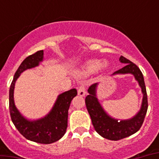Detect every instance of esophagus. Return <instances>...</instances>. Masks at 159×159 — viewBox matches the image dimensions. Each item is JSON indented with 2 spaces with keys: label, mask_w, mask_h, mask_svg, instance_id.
<instances>
[{
  "label": "esophagus",
  "mask_w": 159,
  "mask_h": 159,
  "mask_svg": "<svg viewBox=\"0 0 159 159\" xmlns=\"http://www.w3.org/2000/svg\"><path fill=\"white\" fill-rule=\"evenodd\" d=\"M86 93H87V91H86L85 86L83 84H80L77 87V94L79 95L80 97H84Z\"/></svg>",
  "instance_id": "1"
}]
</instances>
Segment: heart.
Listing matches in <instances>:
<instances>
[{"instance_id":"1","label":"heart","mask_w":159,"mask_h":159,"mask_svg":"<svg viewBox=\"0 0 159 159\" xmlns=\"http://www.w3.org/2000/svg\"><path fill=\"white\" fill-rule=\"evenodd\" d=\"M100 62L97 60H89L85 64V73H91L95 72L99 67Z\"/></svg>"}]
</instances>
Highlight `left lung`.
Masks as SVG:
<instances>
[{"mask_svg": "<svg viewBox=\"0 0 159 159\" xmlns=\"http://www.w3.org/2000/svg\"><path fill=\"white\" fill-rule=\"evenodd\" d=\"M120 61L125 65L124 67L114 72V74L131 73L134 76L142 88L143 97L139 112L134 118L128 120L118 121L111 118L102 109L96 97V87L97 83L90 86L88 88L89 95L85 99L86 106L92 119L95 130L105 139L116 141L129 137L136 133L143 125L148 110V97L142 72L137 65L123 56H120Z\"/></svg>", "mask_w": 159, "mask_h": 159, "instance_id": "8db88e82", "label": "left lung"}]
</instances>
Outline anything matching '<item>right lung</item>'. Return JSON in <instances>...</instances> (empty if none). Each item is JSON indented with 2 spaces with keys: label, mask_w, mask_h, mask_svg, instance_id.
Wrapping results in <instances>:
<instances>
[{
  "label": "right lung",
  "mask_w": 159,
  "mask_h": 159,
  "mask_svg": "<svg viewBox=\"0 0 159 159\" xmlns=\"http://www.w3.org/2000/svg\"><path fill=\"white\" fill-rule=\"evenodd\" d=\"M43 51H37L30 55L23 62L14 76L9 93V108L11 120L18 131L29 140L36 143H54L62 138L66 133L67 127L68 109L72 98L77 94V90L73 88L58 96L56 103L50 113L44 118L36 121H30L21 116L14 103V88L16 79L25 70L38 66L43 60Z\"/></svg>",
  "instance_id": "1"
}]
</instances>
